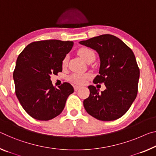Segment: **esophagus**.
Instances as JSON below:
<instances>
[{
  "label": "esophagus",
  "mask_w": 156,
  "mask_h": 156,
  "mask_svg": "<svg viewBox=\"0 0 156 156\" xmlns=\"http://www.w3.org/2000/svg\"><path fill=\"white\" fill-rule=\"evenodd\" d=\"M81 87H80V86H78V85H75L74 86V90H75V91H77L79 89H80Z\"/></svg>",
  "instance_id": "1"
}]
</instances>
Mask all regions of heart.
<instances>
[{
  "label": "heart",
  "mask_w": 156,
  "mask_h": 156,
  "mask_svg": "<svg viewBox=\"0 0 156 156\" xmlns=\"http://www.w3.org/2000/svg\"><path fill=\"white\" fill-rule=\"evenodd\" d=\"M78 55L86 63L91 58H95V53L93 50L89 48H83L78 51ZM67 65V57H66L62 61V66L65 67ZM89 78L87 74L82 73H73L69 77V80L71 82L76 84H83L86 82Z\"/></svg>",
  "instance_id": "b5f03b06"
}]
</instances>
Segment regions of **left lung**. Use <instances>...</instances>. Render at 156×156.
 Masks as SVG:
<instances>
[{"instance_id": "8db88e82", "label": "left lung", "mask_w": 156, "mask_h": 156, "mask_svg": "<svg viewBox=\"0 0 156 156\" xmlns=\"http://www.w3.org/2000/svg\"><path fill=\"white\" fill-rule=\"evenodd\" d=\"M79 43L98 53L100 67L94 83H104L106 87L99 93L94 86H89L90 96L83 101L84 108L98 120L117 119L127 112L137 96L140 69L134 53L112 34H102Z\"/></svg>"}]
</instances>
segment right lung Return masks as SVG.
<instances>
[{
  "label": "right lung",
  "instance_id": "right-lung-1",
  "mask_svg": "<svg viewBox=\"0 0 156 156\" xmlns=\"http://www.w3.org/2000/svg\"><path fill=\"white\" fill-rule=\"evenodd\" d=\"M73 41L56 39L28 44L16 60L13 78L15 92L25 111L34 119L48 121L62 112L73 86L64 83L59 88L51 75L62 71V61L72 48Z\"/></svg>",
  "mask_w": 156,
  "mask_h": 156
}]
</instances>
